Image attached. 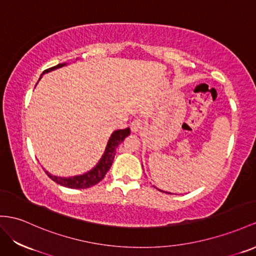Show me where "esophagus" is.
Masks as SVG:
<instances>
[{"mask_svg": "<svg viewBox=\"0 0 256 256\" xmlns=\"http://www.w3.org/2000/svg\"><path fill=\"white\" fill-rule=\"evenodd\" d=\"M142 128H144V121L142 119H138V118L133 120V122L130 123V128H132L133 132H138V130H140Z\"/></svg>", "mask_w": 256, "mask_h": 256, "instance_id": "1", "label": "esophagus"}]
</instances>
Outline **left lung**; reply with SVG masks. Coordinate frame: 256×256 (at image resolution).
Listing matches in <instances>:
<instances>
[{
	"mask_svg": "<svg viewBox=\"0 0 256 256\" xmlns=\"http://www.w3.org/2000/svg\"><path fill=\"white\" fill-rule=\"evenodd\" d=\"M161 192H162V190H161Z\"/></svg>",
	"mask_w": 256,
	"mask_h": 256,
	"instance_id": "obj_1",
	"label": "left lung"
}]
</instances>
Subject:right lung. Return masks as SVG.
<instances>
[{
	"label": "right lung",
	"instance_id": "1",
	"mask_svg": "<svg viewBox=\"0 0 256 256\" xmlns=\"http://www.w3.org/2000/svg\"><path fill=\"white\" fill-rule=\"evenodd\" d=\"M64 66V64H60L57 66H54V67L48 68L45 71H43V74L45 72H48L52 70H55L57 68H60ZM130 135V128H123V130H116L111 135V137L109 138V142L107 144L106 150H104V154L102 156L100 161L97 163V166L90 170V172L85 173L83 175H78V176H74V178H57V176L50 175L48 172H46L48 178L54 180L57 184H60L62 186L68 187V188H72V189H85L94 186L96 184H98L104 178L106 173L109 171L110 166H112V162L116 156V150L118 148V146L123 142V140L126 137Z\"/></svg>",
	"mask_w": 256,
	"mask_h": 256
}]
</instances>
